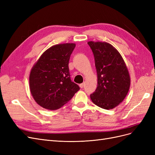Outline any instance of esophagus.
Masks as SVG:
<instances>
[{"label": "esophagus", "instance_id": "obj_1", "mask_svg": "<svg viewBox=\"0 0 155 155\" xmlns=\"http://www.w3.org/2000/svg\"><path fill=\"white\" fill-rule=\"evenodd\" d=\"M84 86H85V83H81L80 85H79V87H80L81 88L84 87Z\"/></svg>", "mask_w": 155, "mask_h": 155}]
</instances>
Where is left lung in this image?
Listing matches in <instances>:
<instances>
[{"label":"left lung","instance_id":"obj_1","mask_svg":"<svg viewBox=\"0 0 155 155\" xmlns=\"http://www.w3.org/2000/svg\"><path fill=\"white\" fill-rule=\"evenodd\" d=\"M95 60L97 86L91 94L92 101L102 109H112L125 99L130 76L124 61L114 46L105 42H88Z\"/></svg>","mask_w":155,"mask_h":155}]
</instances>
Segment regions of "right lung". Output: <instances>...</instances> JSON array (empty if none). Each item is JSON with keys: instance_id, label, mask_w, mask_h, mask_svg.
Instances as JSON below:
<instances>
[{"instance_id": "add662e5", "label": "right lung", "mask_w": 155, "mask_h": 155, "mask_svg": "<svg viewBox=\"0 0 155 155\" xmlns=\"http://www.w3.org/2000/svg\"><path fill=\"white\" fill-rule=\"evenodd\" d=\"M74 43L51 46L42 54L30 74V88L42 107L56 110L72 99L80 88L70 79L68 63Z\"/></svg>"}]
</instances>
